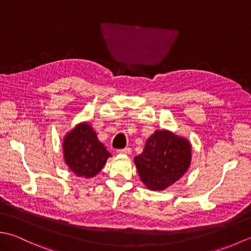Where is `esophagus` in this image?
<instances>
[{
  "instance_id": "obj_1",
  "label": "esophagus",
  "mask_w": 251,
  "mask_h": 251,
  "mask_svg": "<svg viewBox=\"0 0 251 251\" xmlns=\"http://www.w3.org/2000/svg\"><path fill=\"white\" fill-rule=\"evenodd\" d=\"M117 153H119V154H126V155H129V154L131 153V149L130 148L121 149V150H117Z\"/></svg>"
}]
</instances>
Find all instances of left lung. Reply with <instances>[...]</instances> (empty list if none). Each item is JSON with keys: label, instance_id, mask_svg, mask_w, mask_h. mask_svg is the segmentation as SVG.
<instances>
[{"label": "left lung", "instance_id": "left-lung-1", "mask_svg": "<svg viewBox=\"0 0 251 251\" xmlns=\"http://www.w3.org/2000/svg\"><path fill=\"white\" fill-rule=\"evenodd\" d=\"M192 146L182 136L158 129L148 138L143 152L134 158L139 177L149 190L163 191L188 172Z\"/></svg>", "mask_w": 251, "mask_h": 251}]
</instances>
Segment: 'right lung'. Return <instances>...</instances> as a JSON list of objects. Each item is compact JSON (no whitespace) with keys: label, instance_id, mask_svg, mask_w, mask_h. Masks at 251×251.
I'll list each match as a JSON object with an SVG mask.
<instances>
[{"label":"right lung","instance_id":"1","mask_svg":"<svg viewBox=\"0 0 251 251\" xmlns=\"http://www.w3.org/2000/svg\"><path fill=\"white\" fill-rule=\"evenodd\" d=\"M63 159L74 175L93 178L98 175L111 154L88 122H82L68 131L62 142Z\"/></svg>","mask_w":251,"mask_h":251}]
</instances>
